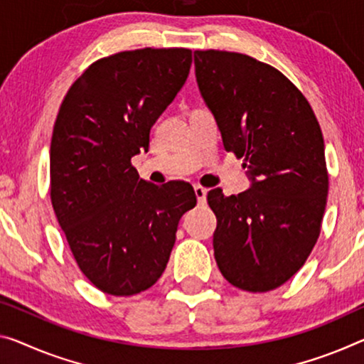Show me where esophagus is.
<instances>
[{"label":"esophagus","instance_id":"esophagus-1","mask_svg":"<svg viewBox=\"0 0 364 364\" xmlns=\"http://www.w3.org/2000/svg\"><path fill=\"white\" fill-rule=\"evenodd\" d=\"M193 190H195V195H197L198 203H205V201H206V192H208V190H206L205 187H201V186H195Z\"/></svg>","mask_w":364,"mask_h":364}]
</instances>
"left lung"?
I'll return each instance as SVG.
<instances>
[{
    "instance_id": "left-lung-1",
    "label": "left lung",
    "mask_w": 364,
    "mask_h": 364,
    "mask_svg": "<svg viewBox=\"0 0 364 364\" xmlns=\"http://www.w3.org/2000/svg\"><path fill=\"white\" fill-rule=\"evenodd\" d=\"M195 75L223 144L244 159L252 187L208 192L218 268L252 293L287 283L314 249L328 193L321 125L282 71L249 55L195 50Z\"/></svg>"
}]
</instances>
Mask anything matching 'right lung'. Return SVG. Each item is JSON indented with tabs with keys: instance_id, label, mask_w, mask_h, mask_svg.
I'll use <instances>...</instances> for the list:
<instances>
[{
	"instance_id": "right-lung-1",
	"label": "right lung",
	"mask_w": 364,
	"mask_h": 364,
	"mask_svg": "<svg viewBox=\"0 0 364 364\" xmlns=\"http://www.w3.org/2000/svg\"><path fill=\"white\" fill-rule=\"evenodd\" d=\"M192 50L139 48L100 58L73 82L50 144V198L80 270L112 296L158 282L182 215L197 205L190 183L139 178L132 158L186 82Z\"/></svg>"
}]
</instances>
